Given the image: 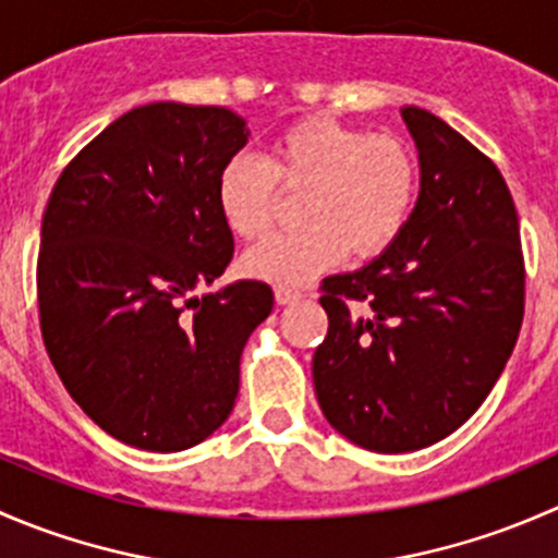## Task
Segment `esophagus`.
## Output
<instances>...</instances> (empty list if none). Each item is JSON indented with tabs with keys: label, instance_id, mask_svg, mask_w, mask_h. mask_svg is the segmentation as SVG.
Masks as SVG:
<instances>
[{
	"label": "esophagus",
	"instance_id": "obj_1",
	"mask_svg": "<svg viewBox=\"0 0 558 558\" xmlns=\"http://www.w3.org/2000/svg\"><path fill=\"white\" fill-rule=\"evenodd\" d=\"M300 296V291L291 289V286H275V300H278V305H291V302H296Z\"/></svg>",
	"mask_w": 558,
	"mask_h": 558
}]
</instances>
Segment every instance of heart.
<instances>
[{
	"label": "heart",
	"mask_w": 558,
	"mask_h": 558,
	"mask_svg": "<svg viewBox=\"0 0 558 558\" xmlns=\"http://www.w3.org/2000/svg\"><path fill=\"white\" fill-rule=\"evenodd\" d=\"M418 191L413 148L331 118L280 132L262 159L238 156L218 178V210L238 238L272 229L280 194L300 196L302 229L267 240L245 258L247 272L278 286H302L353 256L384 253L408 223Z\"/></svg>",
	"instance_id": "1"
}]
</instances>
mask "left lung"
Instances as JSON below:
<instances>
[{
    "instance_id": "obj_1",
    "label": "left lung",
    "mask_w": 558,
    "mask_h": 558,
    "mask_svg": "<svg viewBox=\"0 0 558 558\" xmlns=\"http://www.w3.org/2000/svg\"><path fill=\"white\" fill-rule=\"evenodd\" d=\"M421 194L399 238L320 283L313 384L326 421L375 453L442 440L483 404L523 320L519 213L502 172L442 118L404 107Z\"/></svg>"
}]
</instances>
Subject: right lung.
<instances>
[{
	"label": "right lung",
	"instance_id": "1",
	"mask_svg": "<svg viewBox=\"0 0 558 558\" xmlns=\"http://www.w3.org/2000/svg\"><path fill=\"white\" fill-rule=\"evenodd\" d=\"M216 105L134 107L56 180L43 216L37 305L45 351L70 397L110 437L172 453L234 408L240 356L272 289L238 280L218 178L247 143Z\"/></svg>",
	"mask_w": 558,
	"mask_h": 558
}]
</instances>
